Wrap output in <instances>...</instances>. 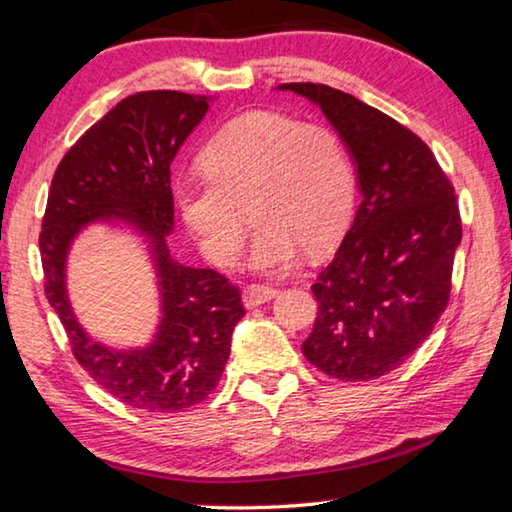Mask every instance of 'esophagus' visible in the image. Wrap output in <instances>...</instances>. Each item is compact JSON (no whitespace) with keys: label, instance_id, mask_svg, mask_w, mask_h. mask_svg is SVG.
Listing matches in <instances>:
<instances>
[{"label":"esophagus","instance_id":"34e87169","mask_svg":"<svg viewBox=\"0 0 512 512\" xmlns=\"http://www.w3.org/2000/svg\"><path fill=\"white\" fill-rule=\"evenodd\" d=\"M277 295H279V290L272 286H247L245 293H242V304H245L247 309H254V306H258V304L274 300Z\"/></svg>","mask_w":512,"mask_h":512}]
</instances>
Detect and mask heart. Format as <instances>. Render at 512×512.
Returning <instances> with one entry per match:
<instances>
[{"label": "heart", "instance_id": "1", "mask_svg": "<svg viewBox=\"0 0 512 512\" xmlns=\"http://www.w3.org/2000/svg\"><path fill=\"white\" fill-rule=\"evenodd\" d=\"M206 176L180 180L176 206L203 254L238 256L247 217L258 222L247 263L283 272L306 249L320 256L343 238L355 212V171L341 137L277 112L235 116L201 155Z\"/></svg>", "mask_w": 512, "mask_h": 512}]
</instances>
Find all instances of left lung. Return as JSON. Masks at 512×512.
<instances>
[{
	"label": "left lung",
	"mask_w": 512,
	"mask_h": 512,
	"mask_svg": "<svg viewBox=\"0 0 512 512\" xmlns=\"http://www.w3.org/2000/svg\"><path fill=\"white\" fill-rule=\"evenodd\" d=\"M316 105L357 171L359 208L318 300L304 357L322 373L366 382L405 364L430 336L451 293L460 210L435 155L391 116L325 84H279Z\"/></svg>",
	"instance_id": "8db88e82"
}]
</instances>
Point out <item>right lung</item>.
I'll list each match as a JSON object with an SVG mask.
<instances>
[{
    "mask_svg": "<svg viewBox=\"0 0 512 512\" xmlns=\"http://www.w3.org/2000/svg\"><path fill=\"white\" fill-rule=\"evenodd\" d=\"M215 96L144 91L91 125L54 171L41 231L47 302L66 327L75 359L121 403L144 412H183L217 387L231 336L245 316L240 290L210 267L171 258V162ZM93 223L135 234L158 288V325L144 346L114 349L93 339L67 293V258Z\"/></svg>",
    "mask_w": 512,
    "mask_h": 512,
    "instance_id": "1",
    "label": "right lung"
}]
</instances>
